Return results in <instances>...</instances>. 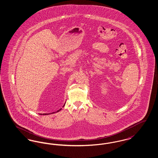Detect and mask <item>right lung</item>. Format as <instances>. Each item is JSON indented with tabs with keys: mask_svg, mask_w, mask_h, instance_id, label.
<instances>
[{
	"mask_svg": "<svg viewBox=\"0 0 158 158\" xmlns=\"http://www.w3.org/2000/svg\"><path fill=\"white\" fill-rule=\"evenodd\" d=\"M65 103H66V102H65ZM65 103H64V105L63 106V107H64V105H65ZM61 109H62V108H61V109H60L59 110H57L56 112H52V113H50V114H43V115H47V114H55V113H56V112H59V111H60Z\"/></svg>",
	"mask_w": 158,
	"mask_h": 158,
	"instance_id": "add662e5",
	"label": "right lung"
}]
</instances>
